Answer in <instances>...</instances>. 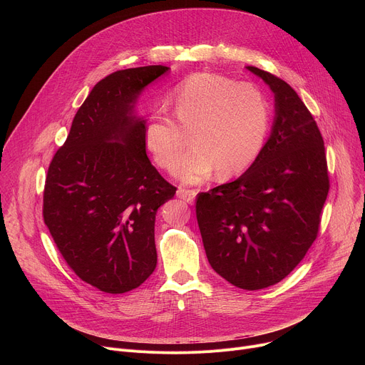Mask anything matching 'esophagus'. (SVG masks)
Returning <instances> with one entry per match:
<instances>
[{"mask_svg":"<svg viewBox=\"0 0 365 365\" xmlns=\"http://www.w3.org/2000/svg\"><path fill=\"white\" fill-rule=\"evenodd\" d=\"M196 190L195 189H185V187H179V190H178V196L180 197V199H183L185 202H187V203H193V200H195V197H196Z\"/></svg>","mask_w":365,"mask_h":365,"instance_id":"1","label":"esophagus"}]
</instances>
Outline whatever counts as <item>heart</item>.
<instances>
[{"instance_id": "b5f03b06", "label": "heart", "mask_w": 365, "mask_h": 365, "mask_svg": "<svg viewBox=\"0 0 365 365\" xmlns=\"http://www.w3.org/2000/svg\"><path fill=\"white\" fill-rule=\"evenodd\" d=\"M175 123L163 111L150 114L144 143L159 168H175L190 133L193 145L182 155L176 176L199 183L245 172L262 153L270 127V106L257 85L220 73H195L172 99Z\"/></svg>"}]
</instances>
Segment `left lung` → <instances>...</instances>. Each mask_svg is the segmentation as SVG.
Returning a JSON list of instances; mask_svg holds the SVG:
<instances>
[{
	"label": "left lung",
	"instance_id": "left-lung-1",
	"mask_svg": "<svg viewBox=\"0 0 365 365\" xmlns=\"http://www.w3.org/2000/svg\"><path fill=\"white\" fill-rule=\"evenodd\" d=\"M274 92L270 138L237 180L196 196V218L212 269L258 290L283 280L318 237L329 192L322 134L296 91L254 66Z\"/></svg>",
	"mask_w": 365,
	"mask_h": 365
}]
</instances>
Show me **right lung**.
<instances>
[{
	"label": "right lung",
	"instance_id": "add662e5",
	"mask_svg": "<svg viewBox=\"0 0 365 365\" xmlns=\"http://www.w3.org/2000/svg\"><path fill=\"white\" fill-rule=\"evenodd\" d=\"M154 65L101 79L78 110L47 170L43 220L68 266L85 283L120 294L158 264L154 222L176 187L145 153L140 92L168 72Z\"/></svg>",
	"mask_w": 365,
	"mask_h": 365
}]
</instances>
